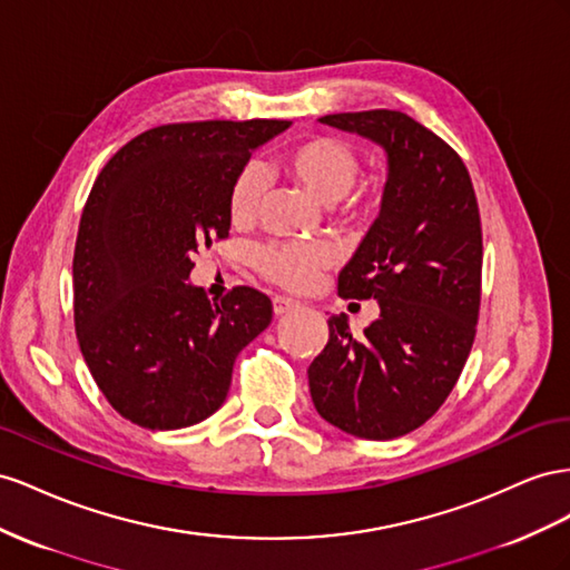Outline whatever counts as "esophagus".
I'll list each match as a JSON object with an SVG mask.
<instances>
[{
	"label": "esophagus",
	"instance_id": "esophagus-1",
	"mask_svg": "<svg viewBox=\"0 0 570 570\" xmlns=\"http://www.w3.org/2000/svg\"><path fill=\"white\" fill-rule=\"evenodd\" d=\"M272 307H274V315L282 317V315H286V313H291V311H296L298 301L286 298V296H276V298L272 301Z\"/></svg>",
	"mask_w": 570,
	"mask_h": 570
}]
</instances>
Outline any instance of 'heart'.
Listing matches in <instances>:
<instances>
[{
	"instance_id": "1",
	"label": "heart",
	"mask_w": 570,
	"mask_h": 570,
	"mask_svg": "<svg viewBox=\"0 0 570 570\" xmlns=\"http://www.w3.org/2000/svg\"><path fill=\"white\" fill-rule=\"evenodd\" d=\"M274 171L288 176L303 186L322 205H334L346 198L357 181L361 161L353 148L336 138H311L291 145L274 161ZM267 193V174L259 165H248L238 171L229 188V219L234 226H248ZM353 213L361 209L353 207ZM334 263L332 250L305 243L269 246L257 257V267L269 282L288 291L311 288L317 276Z\"/></svg>"
}]
</instances>
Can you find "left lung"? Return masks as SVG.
Returning <instances> with one entry per match:
<instances>
[{
  "label": "left lung",
  "instance_id": "1",
  "mask_svg": "<svg viewBox=\"0 0 570 570\" xmlns=\"http://www.w3.org/2000/svg\"><path fill=\"white\" fill-rule=\"evenodd\" d=\"M320 124L380 145V215L338 274V296L377 301L353 336L332 315L330 341L307 367L317 413L361 439H396L446 401L473 348L482 229L463 159L430 128L392 109L327 114Z\"/></svg>",
  "mask_w": 570,
  "mask_h": 570
}]
</instances>
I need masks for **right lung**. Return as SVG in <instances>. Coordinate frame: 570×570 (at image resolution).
<instances>
[{
    "mask_svg": "<svg viewBox=\"0 0 570 570\" xmlns=\"http://www.w3.org/2000/svg\"><path fill=\"white\" fill-rule=\"evenodd\" d=\"M291 121L157 126L114 155L90 190L73 253L80 353L111 409L145 430L219 411L236 355L272 301L236 286L217 303L188 282L193 255L232 229L229 188Z\"/></svg>",
    "mask_w": 570,
    "mask_h": 570,
    "instance_id": "1",
    "label": "right lung"
}]
</instances>
